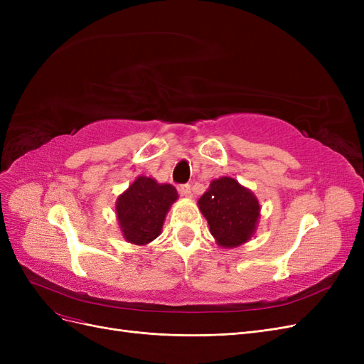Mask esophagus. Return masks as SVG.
I'll return each instance as SVG.
<instances>
[{
  "label": "esophagus",
  "instance_id": "esophagus-1",
  "mask_svg": "<svg viewBox=\"0 0 364 364\" xmlns=\"http://www.w3.org/2000/svg\"><path fill=\"white\" fill-rule=\"evenodd\" d=\"M179 193L185 197H191V185L190 183H183L179 186Z\"/></svg>",
  "mask_w": 364,
  "mask_h": 364
}]
</instances>
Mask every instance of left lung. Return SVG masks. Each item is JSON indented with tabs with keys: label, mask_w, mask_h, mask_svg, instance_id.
Wrapping results in <instances>:
<instances>
[{
	"label": "left lung",
	"mask_w": 364,
	"mask_h": 364,
	"mask_svg": "<svg viewBox=\"0 0 364 364\" xmlns=\"http://www.w3.org/2000/svg\"><path fill=\"white\" fill-rule=\"evenodd\" d=\"M199 208L211 234L223 247L246 243L259 217L257 197L232 178L213 181L199 199Z\"/></svg>",
	"instance_id": "obj_1"
}]
</instances>
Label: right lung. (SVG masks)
Wrapping results in <instances>:
<instances>
[{"instance_id": "1", "label": "right lung", "mask_w": 364, "mask_h": 364, "mask_svg": "<svg viewBox=\"0 0 364 364\" xmlns=\"http://www.w3.org/2000/svg\"><path fill=\"white\" fill-rule=\"evenodd\" d=\"M176 199L178 191L173 185H161L155 179L139 176L117 202L118 222L126 240L134 245H147L155 240Z\"/></svg>"}]
</instances>
